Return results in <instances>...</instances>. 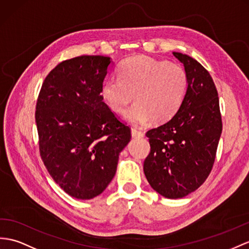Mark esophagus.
I'll list each match as a JSON object with an SVG mask.
<instances>
[{"label":"esophagus","instance_id":"obj_1","mask_svg":"<svg viewBox=\"0 0 249 249\" xmlns=\"http://www.w3.org/2000/svg\"><path fill=\"white\" fill-rule=\"evenodd\" d=\"M131 133H132V136L134 137V138H137V137H138V138H141V137H143V136H144L143 132L139 131V130H137V129H135V128H132Z\"/></svg>","mask_w":249,"mask_h":249}]
</instances>
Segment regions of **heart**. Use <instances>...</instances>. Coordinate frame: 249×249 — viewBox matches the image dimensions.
<instances>
[{
  "mask_svg": "<svg viewBox=\"0 0 249 249\" xmlns=\"http://www.w3.org/2000/svg\"><path fill=\"white\" fill-rule=\"evenodd\" d=\"M118 78L102 83L101 96L106 105L119 115L135 99L126 113L130 123L143 124L153 119L161 124L178 113L188 90V75L183 66L149 56L124 60L117 69Z\"/></svg>",
  "mask_w": 249,
  "mask_h": 249,
  "instance_id": "1",
  "label": "heart"
}]
</instances>
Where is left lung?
<instances>
[{
  "label": "left lung",
  "instance_id": "8db88e82",
  "mask_svg": "<svg viewBox=\"0 0 249 249\" xmlns=\"http://www.w3.org/2000/svg\"><path fill=\"white\" fill-rule=\"evenodd\" d=\"M173 54L185 66L188 90L178 113L145 133L151 150L143 172L160 195L181 198L209 177L223 125L219 96L209 71L187 54Z\"/></svg>",
  "mask_w": 249,
  "mask_h": 249
}]
</instances>
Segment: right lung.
Instances as JSON below:
<instances>
[{
  "label": "right lung",
  "mask_w": 249,
  "mask_h": 249,
  "mask_svg": "<svg viewBox=\"0 0 249 249\" xmlns=\"http://www.w3.org/2000/svg\"><path fill=\"white\" fill-rule=\"evenodd\" d=\"M110 57L64 60L44 79L36 106L41 159L53 180L78 199L104 191L116 173L131 129L102 99Z\"/></svg>",
  "instance_id": "obj_1"
}]
</instances>
